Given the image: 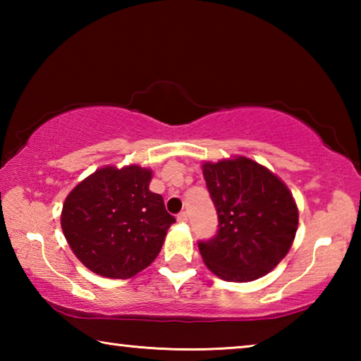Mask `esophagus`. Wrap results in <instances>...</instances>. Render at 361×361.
Wrapping results in <instances>:
<instances>
[{
    "instance_id": "1",
    "label": "esophagus",
    "mask_w": 361,
    "mask_h": 361,
    "mask_svg": "<svg viewBox=\"0 0 361 361\" xmlns=\"http://www.w3.org/2000/svg\"><path fill=\"white\" fill-rule=\"evenodd\" d=\"M176 218H178L180 223H188V213H186V212H181L180 215L176 216Z\"/></svg>"
}]
</instances>
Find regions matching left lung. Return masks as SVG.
<instances>
[{
  "instance_id": "left-lung-1",
  "label": "left lung",
  "mask_w": 361,
  "mask_h": 361,
  "mask_svg": "<svg viewBox=\"0 0 361 361\" xmlns=\"http://www.w3.org/2000/svg\"><path fill=\"white\" fill-rule=\"evenodd\" d=\"M218 231L199 240L210 271L228 282H252L285 258L296 235L298 207L279 176L247 157L204 164Z\"/></svg>"
}]
</instances>
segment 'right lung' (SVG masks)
Here are the masks:
<instances>
[{
  "label": "right lung",
  "instance_id": "add662e5",
  "mask_svg": "<svg viewBox=\"0 0 361 361\" xmlns=\"http://www.w3.org/2000/svg\"><path fill=\"white\" fill-rule=\"evenodd\" d=\"M151 170L105 167L65 199L62 229L73 253L95 274L129 279L156 259L175 223L161 194L149 191Z\"/></svg>",
  "mask_w": 361,
  "mask_h": 361
}]
</instances>
